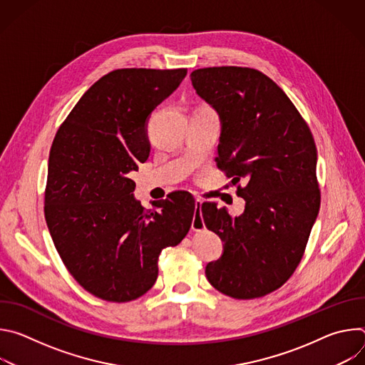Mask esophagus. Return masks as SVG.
<instances>
[{"mask_svg":"<svg viewBox=\"0 0 365 365\" xmlns=\"http://www.w3.org/2000/svg\"><path fill=\"white\" fill-rule=\"evenodd\" d=\"M202 203H203V200H202V199H196V200H195V207H196L197 211L200 210ZM200 228H205V222H203L202 217H196V218H193V221H192V230H193V231H199Z\"/></svg>","mask_w":365,"mask_h":365,"instance_id":"esophagus-1","label":"esophagus"}]
</instances>
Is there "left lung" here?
<instances>
[{
  "instance_id": "obj_1",
  "label": "left lung",
  "mask_w": 365,
  "mask_h": 365,
  "mask_svg": "<svg viewBox=\"0 0 365 365\" xmlns=\"http://www.w3.org/2000/svg\"><path fill=\"white\" fill-rule=\"evenodd\" d=\"M190 81L221 120L218 169L234 185L245 180L237 187L245 199L241 215L202 205L206 228L224 241L206 279L234 299L266 296L299 266L319 212L314 135L283 89L259 71L203 68Z\"/></svg>"
}]
</instances>
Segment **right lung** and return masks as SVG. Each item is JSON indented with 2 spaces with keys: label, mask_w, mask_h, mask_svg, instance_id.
Instances as JSON below:
<instances>
[{
  "label": "right lung",
  "mask_w": 365,
  "mask_h": 365,
  "mask_svg": "<svg viewBox=\"0 0 365 365\" xmlns=\"http://www.w3.org/2000/svg\"><path fill=\"white\" fill-rule=\"evenodd\" d=\"M187 69H117L96 81L59 127L48 154L44 217L73 279L91 294L130 302L158 280L159 255L197 214L187 192L145 211L130 173L150 154L147 120Z\"/></svg>",
  "instance_id": "obj_1"
}]
</instances>
